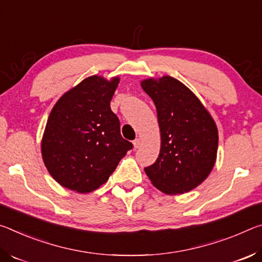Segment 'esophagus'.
Listing matches in <instances>:
<instances>
[{"mask_svg": "<svg viewBox=\"0 0 262 262\" xmlns=\"http://www.w3.org/2000/svg\"><path fill=\"white\" fill-rule=\"evenodd\" d=\"M134 146H135V148H138L140 146V139L139 138H137V139L134 140Z\"/></svg>", "mask_w": 262, "mask_h": 262, "instance_id": "esophagus-1", "label": "esophagus"}]
</instances>
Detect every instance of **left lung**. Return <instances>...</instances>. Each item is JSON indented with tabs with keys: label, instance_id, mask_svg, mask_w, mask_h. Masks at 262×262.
<instances>
[{
	"label": "left lung",
	"instance_id": "1",
	"mask_svg": "<svg viewBox=\"0 0 262 262\" xmlns=\"http://www.w3.org/2000/svg\"><path fill=\"white\" fill-rule=\"evenodd\" d=\"M141 87L156 104L161 132L159 157L145 167L147 177L158 189L169 195L194 189L215 165V122L199 98L177 79H148Z\"/></svg>",
	"mask_w": 262,
	"mask_h": 262
}]
</instances>
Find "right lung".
I'll use <instances>...</instances> for the list:
<instances>
[{
  "label": "right lung",
  "instance_id": "1",
  "mask_svg": "<svg viewBox=\"0 0 262 262\" xmlns=\"http://www.w3.org/2000/svg\"><path fill=\"white\" fill-rule=\"evenodd\" d=\"M118 82V78L91 76L51 111L41 141L42 159L55 181L68 189H97L134 147L122 137L121 123L110 108Z\"/></svg>",
  "mask_w": 262,
  "mask_h": 262
}]
</instances>
